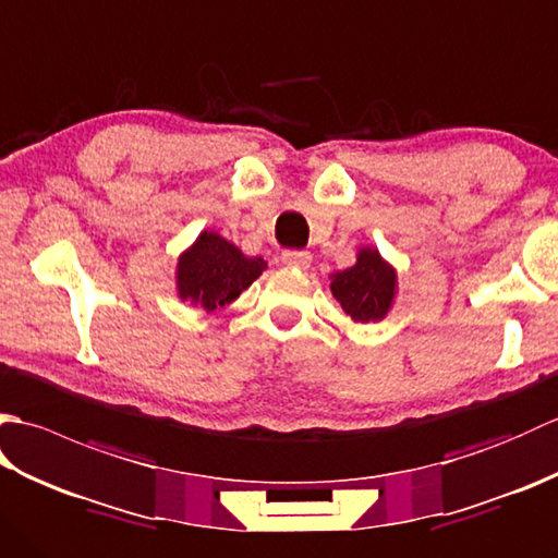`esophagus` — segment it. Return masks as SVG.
<instances>
[{
    "mask_svg": "<svg viewBox=\"0 0 558 558\" xmlns=\"http://www.w3.org/2000/svg\"><path fill=\"white\" fill-rule=\"evenodd\" d=\"M282 264L290 266V268H300L306 270L312 266V254L310 252H298V248H288V252H282Z\"/></svg>",
    "mask_w": 558,
    "mask_h": 558,
    "instance_id": "34e87169",
    "label": "esophagus"
}]
</instances>
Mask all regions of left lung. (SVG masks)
Returning <instances> with one entry per match:
<instances>
[{
    "instance_id": "left-lung-1",
    "label": "left lung",
    "mask_w": 558,
    "mask_h": 558,
    "mask_svg": "<svg viewBox=\"0 0 558 558\" xmlns=\"http://www.w3.org/2000/svg\"><path fill=\"white\" fill-rule=\"evenodd\" d=\"M330 292L354 324L384 322L393 310L398 272L374 246H360L354 266L330 276Z\"/></svg>"
}]
</instances>
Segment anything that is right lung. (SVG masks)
Wrapping results in <instances>:
<instances>
[{
    "label": "right lung",
    "mask_w": 558,
    "mask_h": 558,
    "mask_svg": "<svg viewBox=\"0 0 558 558\" xmlns=\"http://www.w3.org/2000/svg\"><path fill=\"white\" fill-rule=\"evenodd\" d=\"M266 266L264 258L242 254L216 230H204L177 258V294L210 314L240 298Z\"/></svg>",
    "instance_id": "1"
}]
</instances>
